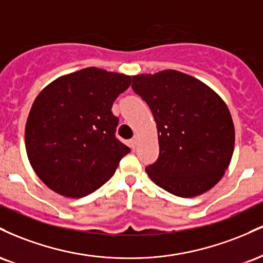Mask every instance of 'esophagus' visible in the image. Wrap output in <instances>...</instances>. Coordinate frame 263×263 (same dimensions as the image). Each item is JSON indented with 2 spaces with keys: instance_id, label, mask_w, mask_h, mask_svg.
<instances>
[{
  "instance_id": "esophagus-1",
  "label": "esophagus",
  "mask_w": 263,
  "mask_h": 263,
  "mask_svg": "<svg viewBox=\"0 0 263 263\" xmlns=\"http://www.w3.org/2000/svg\"><path fill=\"white\" fill-rule=\"evenodd\" d=\"M137 144H138V137L137 136H135V137L129 141V146H131V148L135 149L136 147H137Z\"/></svg>"
}]
</instances>
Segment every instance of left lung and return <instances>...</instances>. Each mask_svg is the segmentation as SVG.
I'll return each instance as SVG.
<instances>
[{"mask_svg": "<svg viewBox=\"0 0 263 263\" xmlns=\"http://www.w3.org/2000/svg\"><path fill=\"white\" fill-rule=\"evenodd\" d=\"M158 132L159 157L146 168L171 194L193 198L221 179L230 164L235 127L225 101L203 81L177 70L132 77Z\"/></svg>", "mask_w": 263, "mask_h": 263, "instance_id": "left-lung-1", "label": "left lung"}]
</instances>
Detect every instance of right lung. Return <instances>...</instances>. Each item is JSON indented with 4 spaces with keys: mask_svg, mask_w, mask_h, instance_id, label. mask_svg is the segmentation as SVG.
I'll return each instance as SVG.
<instances>
[{
    "mask_svg": "<svg viewBox=\"0 0 263 263\" xmlns=\"http://www.w3.org/2000/svg\"><path fill=\"white\" fill-rule=\"evenodd\" d=\"M129 84V75L90 66L38 93L26 123V151L48 188L83 198L114 176L129 148L115 137L119 119L111 108Z\"/></svg>",
    "mask_w": 263,
    "mask_h": 263,
    "instance_id": "add662e5",
    "label": "right lung"
}]
</instances>
